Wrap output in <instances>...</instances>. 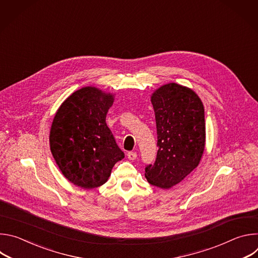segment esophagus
Listing matches in <instances>:
<instances>
[{"mask_svg": "<svg viewBox=\"0 0 258 258\" xmlns=\"http://www.w3.org/2000/svg\"><path fill=\"white\" fill-rule=\"evenodd\" d=\"M127 158L130 159V160H135L136 158H137V153L136 152H128L127 153Z\"/></svg>", "mask_w": 258, "mask_h": 258, "instance_id": "obj_1", "label": "esophagus"}]
</instances>
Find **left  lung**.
Masks as SVG:
<instances>
[{"instance_id": "left-lung-1", "label": "left lung", "mask_w": 258, "mask_h": 258, "mask_svg": "<svg viewBox=\"0 0 258 258\" xmlns=\"http://www.w3.org/2000/svg\"><path fill=\"white\" fill-rule=\"evenodd\" d=\"M158 151L154 164L147 165L149 183L169 189L199 164L205 148L204 107L191 89L174 83L164 85L151 96Z\"/></svg>"}]
</instances>
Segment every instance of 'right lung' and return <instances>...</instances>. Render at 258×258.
<instances>
[{"label": "right lung", "mask_w": 258, "mask_h": 258, "mask_svg": "<svg viewBox=\"0 0 258 258\" xmlns=\"http://www.w3.org/2000/svg\"><path fill=\"white\" fill-rule=\"evenodd\" d=\"M113 101L112 94L85 87L72 93L54 116L51 152L63 175L83 189L102 186L124 157L106 123Z\"/></svg>", "instance_id": "1"}]
</instances>
